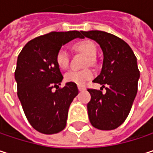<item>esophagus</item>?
I'll return each mask as SVG.
<instances>
[{"instance_id": "obj_1", "label": "esophagus", "mask_w": 153, "mask_h": 153, "mask_svg": "<svg viewBox=\"0 0 153 153\" xmlns=\"http://www.w3.org/2000/svg\"><path fill=\"white\" fill-rule=\"evenodd\" d=\"M78 89H79V91H83V90L86 89V88H85L84 86H82V85H78Z\"/></svg>"}]
</instances>
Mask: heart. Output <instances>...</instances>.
I'll return each instance as SVG.
<instances>
[{
	"instance_id": "b5f03b06",
	"label": "heart",
	"mask_w": 153,
	"mask_h": 153,
	"mask_svg": "<svg viewBox=\"0 0 153 153\" xmlns=\"http://www.w3.org/2000/svg\"><path fill=\"white\" fill-rule=\"evenodd\" d=\"M74 48L88 56L89 63L93 62V56H96L97 51L96 44L90 40H82L77 42L74 44ZM69 61H70V57L68 52L64 48H60L56 54V63L58 65V67L63 70L66 69L69 65ZM93 77H94V73L89 69L83 70V71L71 70L65 74V79L67 82L81 85L84 84L87 80L92 79Z\"/></svg>"
}]
</instances>
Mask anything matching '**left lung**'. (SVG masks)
Masks as SVG:
<instances>
[{"label":"left lung","mask_w":153,"mask_h":153,"mask_svg":"<svg viewBox=\"0 0 153 153\" xmlns=\"http://www.w3.org/2000/svg\"><path fill=\"white\" fill-rule=\"evenodd\" d=\"M82 34L96 41L104 54L101 73L93 82L101 84L106 93L88 89L91 96L87 105L89 121L97 129L112 130L125 121L137 93V57L127 42L113 34L97 30Z\"/></svg>","instance_id":"left-lung-1"}]
</instances>
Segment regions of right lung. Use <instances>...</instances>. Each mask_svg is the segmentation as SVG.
<instances>
[{
  "label": "right lung",
  "instance_id": "1",
  "mask_svg": "<svg viewBox=\"0 0 153 153\" xmlns=\"http://www.w3.org/2000/svg\"><path fill=\"white\" fill-rule=\"evenodd\" d=\"M75 38H84L82 31L51 32L28 42L18 55L17 97L29 123L42 134H56L65 128L70 105L79 93L75 83L59 87L63 75L56 63V52Z\"/></svg>",
  "mask_w": 153,
  "mask_h": 153
}]
</instances>
